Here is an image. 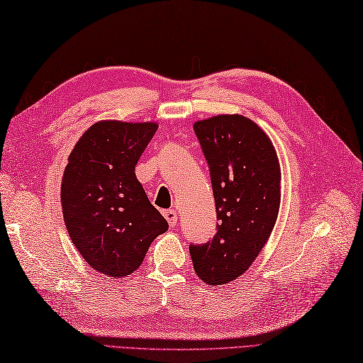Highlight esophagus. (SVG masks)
I'll return each mask as SVG.
<instances>
[{"label": "esophagus", "mask_w": 363, "mask_h": 363, "mask_svg": "<svg viewBox=\"0 0 363 363\" xmlns=\"http://www.w3.org/2000/svg\"><path fill=\"white\" fill-rule=\"evenodd\" d=\"M164 217H165V220L169 223V226H174L176 223H177V213H176V211H173V209L164 211Z\"/></svg>", "instance_id": "1"}]
</instances>
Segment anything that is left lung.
I'll list each match as a JSON object with an SVG mask.
<instances>
[{"mask_svg": "<svg viewBox=\"0 0 363 363\" xmlns=\"http://www.w3.org/2000/svg\"><path fill=\"white\" fill-rule=\"evenodd\" d=\"M217 209V234L190 245L201 281L223 285L242 276L264 248L281 204V167L269 137L243 115H215L194 125Z\"/></svg>", "mask_w": 363, "mask_h": 363, "instance_id": "left-lung-1", "label": "left lung"}]
</instances>
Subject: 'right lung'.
I'll list each match as a JSON object with an SVG mask.
<instances>
[{"label": "right lung", "mask_w": 363, "mask_h": 363, "mask_svg": "<svg viewBox=\"0 0 363 363\" xmlns=\"http://www.w3.org/2000/svg\"><path fill=\"white\" fill-rule=\"evenodd\" d=\"M156 130L152 121H98L68 157L60 186L67 230L82 259L111 277L135 272L151 242L168 229L135 177Z\"/></svg>", "instance_id": "add662e5"}]
</instances>
